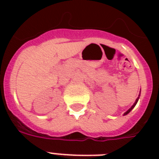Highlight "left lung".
Segmentation results:
<instances>
[{"label":"left lung","mask_w":159,"mask_h":159,"mask_svg":"<svg viewBox=\"0 0 159 159\" xmlns=\"http://www.w3.org/2000/svg\"><path fill=\"white\" fill-rule=\"evenodd\" d=\"M139 97H138V98H137V99H136V102H134V105H133V106H131L130 108L129 109L128 111H126L125 113L124 114V115H125H125H127V114H128V113H129V112H130V111H131V110H132V109H133V108H134V106H135V105H136V104H137V102H138V100H139Z\"/></svg>","instance_id":"obj_1"}]
</instances>
